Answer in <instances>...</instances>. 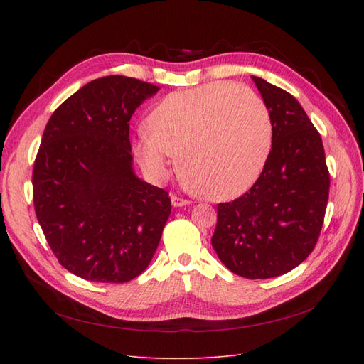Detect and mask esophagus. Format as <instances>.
<instances>
[{
    "instance_id": "esophagus-1",
    "label": "esophagus",
    "mask_w": 364,
    "mask_h": 364,
    "mask_svg": "<svg viewBox=\"0 0 364 364\" xmlns=\"http://www.w3.org/2000/svg\"><path fill=\"white\" fill-rule=\"evenodd\" d=\"M171 205H173L174 208H182V206L190 205V202H188V200H185V199H182V197L171 196Z\"/></svg>"
}]
</instances>
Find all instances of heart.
<instances>
[{
	"instance_id": "b5f03b06",
	"label": "heart",
	"mask_w": 364,
	"mask_h": 364,
	"mask_svg": "<svg viewBox=\"0 0 364 364\" xmlns=\"http://www.w3.org/2000/svg\"><path fill=\"white\" fill-rule=\"evenodd\" d=\"M134 150L151 179L162 181L179 153L185 182L213 199H229L258 179L272 149L269 107L246 86L218 82L164 97Z\"/></svg>"
}]
</instances>
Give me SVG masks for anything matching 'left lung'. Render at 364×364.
Instances as JSON below:
<instances>
[{
	"mask_svg": "<svg viewBox=\"0 0 364 364\" xmlns=\"http://www.w3.org/2000/svg\"><path fill=\"white\" fill-rule=\"evenodd\" d=\"M269 107L273 138L252 188L218 203L211 243L225 266L249 279L287 273L313 252L329 194L322 138L299 102L252 75Z\"/></svg>",
	"mask_w": 364,
	"mask_h": 364,
	"instance_id": "1",
	"label": "left lung"
}]
</instances>
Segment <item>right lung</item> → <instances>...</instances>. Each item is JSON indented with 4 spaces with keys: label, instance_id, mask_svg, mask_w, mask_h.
Wrapping results in <instances>:
<instances>
[{
    "label": "right lung",
    "instance_id": "obj_1",
    "mask_svg": "<svg viewBox=\"0 0 364 364\" xmlns=\"http://www.w3.org/2000/svg\"><path fill=\"white\" fill-rule=\"evenodd\" d=\"M158 91L132 77H100L67 98L43 130L33 202L53 253L75 277L127 282L155 255L171 202L135 174L129 121Z\"/></svg>",
    "mask_w": 364,
    "mask_h": 364
}]
</instances>
